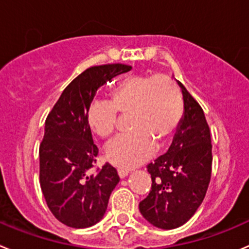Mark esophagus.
<instances>
[{
    "instance_id": "esophagus-1",
    "label": "esophagus",
    "mask_w": 249,
    "mask_h": 249,
    "mask_svg": "<svg viewBox=\"0 0 249 249\" xmlns=\"http://www.w3.org/2000/svg\"><path fill=\"white\" fill-rule=\"evenodd\" d=\"M118 174H119L120 178H126L127 175H129V171L124 170V169H119V170H118Z\"/></svg>"
}]
</instances>
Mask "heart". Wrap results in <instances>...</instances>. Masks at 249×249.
Listing matches in <instances>:
<instances>
[{"instance_id": "heart-1", "label": "heart", "mask_w": 249, "mask_h": 249, "mask_svg": "<svg viewBox=\"0 0 249 249\" xmlns=\"http://www.w3.org/2000/svg\"><path fill=\"white\" fill-rule=\"evenodd\" d=\"M118 112L130 114L127 136L110 142L106 159L122 169L144 163L156 146H165L182 117V98L173 80L164 75L130 74L110 91L109 101H96L88 110V123L97 136L108 139L117 127Z\"/></svg>"}]
</instances>
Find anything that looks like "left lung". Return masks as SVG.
Segmentation results:
<instances>
[{"label": "left lung", "mask_w": 249, "mask_h": 249, "mask_svg": "<svg viewBox=\"0 0 249 249\" xmlns=\"http://www.w3.org/2000/svg\"><path fill=\"white\" fill-rule=\"evenodd\" d=\"M183 114L168 152L149 163L152 187L140 202L151 225L171 230L194 216L203 202L212 175L211 131L203 109L180 81Z\"/></svg>", "instance_id": "left-lung-1"}]
</instances>
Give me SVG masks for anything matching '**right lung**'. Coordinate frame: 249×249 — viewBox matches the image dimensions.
<instances>
[{"mask_svg":"<svg viewBox=\"0 0 249 249\" xmlns=\"http://www.w3.org/2000/svg\"><path fill=\"white\" fill-rule=\"evenodd\" d=\"M131 71L125 64L91 67L74 79L60 95L45 123L40 144V185L55 219L74 229L97 224L107 211L119 175L106 163L89 175L98 148L88 123L96 92L107 81Z\"/></svg>","mask_w":249,"mask_h":249,"instance_id":"1","label":"right lung"}]
</instances>
